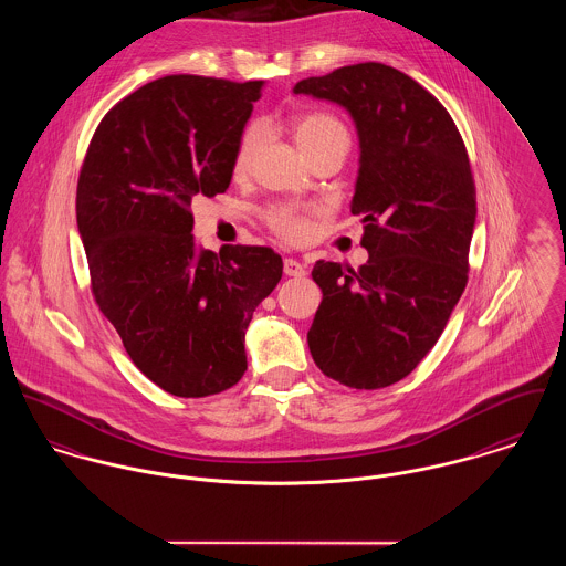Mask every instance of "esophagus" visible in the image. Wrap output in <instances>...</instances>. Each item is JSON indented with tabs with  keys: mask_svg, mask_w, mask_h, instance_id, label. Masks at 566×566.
Returning <instances> with one entry per match:
<instances>
[{
	"mask_svg": "<svg viewBox=\"0 0 566 566\" xmlns=\"http://www.w3.org/2000/svg\"><path fill=\"white\" fill-rule=\"evenodd\" d=\"M283 272H285L287 276H294V279H301V276L307 274L305 265H303L301 261H296V259H285V261H283Z\"/></svg>",
	"mask_w": 566,
	"mask_h": 566,
	"instance_id": "1",
	"label": "esophagus"
}]
</instances>
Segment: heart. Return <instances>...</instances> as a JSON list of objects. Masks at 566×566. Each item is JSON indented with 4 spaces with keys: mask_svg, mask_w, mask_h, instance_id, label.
<instances>
[{
    "mask_svg": "<svg viewBox=\"0 0 566 566\" xmlns=\"http://www.w3.org/2000/svg\"><path fill=\"white\" fill-rule=\"evenodd\" d=\"M290 127H292L296 145L301 147L303 154L307 155L308 159L328 147H335V145L348 147L350 145L348 127L337 116H333L328 112L298 114L292 118ZM263 136H265V129L261 123H251L242 132L238 147H235V155H233V172L238 177H242L251 170V164L263 143ZM263 218H265L270 231L287 242H303L311 231L307 216L294 207H270L263 213Z\"/></svg>",
    "mask_w": 566,
    "mask_h": 566,
    "instance_id": "b5f03b06",
    "label": "heart"
}]
</instances>
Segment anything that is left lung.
I'll return each instance as SVG.
<instances>
[{
	"instance_id": "left-lung-1",
	"label": "left lung",
	"mask_w": 566,
	"mask_h": 566,
	"mask_svg": "<svg viewBox=\"0 0 566 566\" xmlns=\"http://www.w3.org/2000/svg\"><path fill=\"white\" fill-rule=\"evenodd\" d=\"M294 93L339 103L357 125L350 209L369 253L359 270L313 265L322 303L308 350L328 378L382 389L430 353L464 292L478 211L467 149L439 99L380 62L307 77Z\"/></svg>"
}]
</instances>
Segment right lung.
<instances>
[{"mask_svg":"<svg viewBox=\"0 0 566 566\" xmlns=\"http://www.w3.org/2000/svg\"><path fill=\"white\" fill-rule=\"evenodd\" d=\"M263 82L166 75L103 116L77 181V229L97 305L164 391L206 398L247 371L244 333L283 274L268 247L211 253L192 199L224 192Z\"/></svg>","mask_w":566,"mask_h":566,"instance_id":"obj_1","label":"right lung"}]
</instances>
